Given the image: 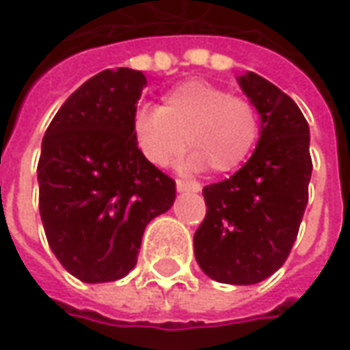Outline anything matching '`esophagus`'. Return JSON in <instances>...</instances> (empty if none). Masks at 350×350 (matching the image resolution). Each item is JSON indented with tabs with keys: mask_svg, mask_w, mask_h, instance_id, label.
<instances>
[{
	"mask_svg": "<svg viewBox=\"0 0 350 350\" xmlns=\"http://www.w3.org/2000/svg\"><path fill=\"white\" fill-rule=\"evenodd\" d=\"M177 191L179 193H199L201 191V183L199 181H185V179H177Z\"/></svg>",
	"mask_w": 350,
	"mask_h": 350,
	"instance_id": "1",
	"label": "esophagus"
}]
</instances>
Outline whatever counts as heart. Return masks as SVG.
<instances>
[{"label": "heart", "mask_w": 350, "mask_h": 350, "mask_svg": "<svg viewBox=\"0 0 350 350\" xmlns=\"http://www.w3.org/2000/svg\"><path fill=\"white\" fill-rule=\"evenodd\" d=\"M258 135L260 114L252 102L208 80H185L167 90L159 108L133 116V139L157 167L175 161L189 146V167L228 173L250 155Z\"/></svg>", "instance_id": "obj_1"}]
</instances>
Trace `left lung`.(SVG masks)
<instances>
[{"mask_svg":"<svg viewBox=\"0 0 350 350\" xmlns=\"http://www.w3.org/2000/svg\"><path fill=\"white\" fill-rule=\"evenodd\" d=\"M238 84L260 114L252 157L230 179L202 189L206 215L195 258L220 284L250 286L288 260L306 213L311 179L309 126L291 98L256 72Z\"/></svg>","mask_w":350,"mask_h":350,"instance_id":"8db88e82","label":"left lung"}]
</instances>
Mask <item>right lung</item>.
Returning <instances> with one entry per match:
<instances>
[{
  "label": "right lung",
  "instance_id": "1",
  "mask_svg": "<svg viewBox=\"0 0 350 350\" xmlns=\"http://www.w3.org/2000/svg\"><path fill=\"white\" fill-rule=\"evenodd\" d=\"M146 86L142 70H102L44 131L37 165L44 234L62 268L86 284L128 275L146 226L175 201V181L133 139Z\"/></svg>",
  "mask_w": 350,
  "mask_h": 350
}]
</instances>
